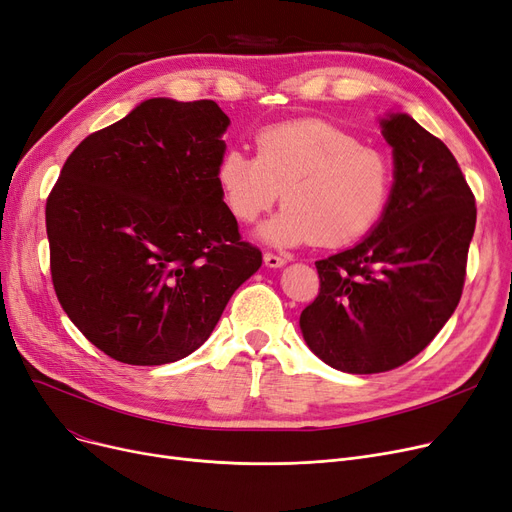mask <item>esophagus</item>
<instances>
[{
    "label": "esophagus",
    "instance_id": "obj_1",
    "mask_svg": "<svg viewBox=\"0 0 512 512\" xmlns=\"http://www.w3.org/2000/svg\"><path fill=\"white\" fill-rule=\"evenodd\" d=\"M263 263L268 265V268H280V265L286 263V259L282 255H276V253H265Z\"/></svg>",
    "mask_w": 512,
    "mask_h": 512
}]
</instances>
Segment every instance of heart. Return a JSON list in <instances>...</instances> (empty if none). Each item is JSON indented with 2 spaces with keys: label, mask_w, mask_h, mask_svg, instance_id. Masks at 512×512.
I'll return each mask as SVG.
<instances>
[{
  "label": "heart",
  "mask_w": 512,
  "mask_h": 512,
  "mask_svg": "<svg viewBox=\"0 0 512 512\" xmlns=\"http://www.w3.org/2000/svg\"><path fill=\"white\" fill-rule=\"evenodd\" d=\"M217 186L230 215L253 224L282 192L284 211L261 236L288 247L314 240L345 247L379 224L391 198L387 154L364 146L355 133L322 119L270 125L255 136V159L238 148L224 152Z\"/></svg>",
  "instance_id": "b5f03b06"
}]
</instances>
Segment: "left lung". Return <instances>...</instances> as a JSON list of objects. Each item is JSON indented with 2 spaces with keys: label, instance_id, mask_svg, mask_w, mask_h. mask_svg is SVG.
I'll list each match as a JSON object with an SVG mask.
<instances>
[{
  "label": "left lung",
  "instance_id": "obj_1",
  "mask_svg": "<svg viewBox=\"0 0 512 512\" xmlns=\"http://www.w3.org/2000/svg\"><path fill=\"white\" fill-rule=\"evenodd\" d=\"M395 184L381 224L316 261L320 293L301 311L320 360L351 374L404 366L454 314L475 232V194L450 148L408 115L383 121Z\"/></svg>",
  "mask_w": 512,
  "mask_h": 512
}]
</instances>
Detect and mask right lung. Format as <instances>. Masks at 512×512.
<instances>
[{
	"label": "right lung",
	"mask_w": 512,
	"mask_h": 512,
	"mask_svg": "<svg viewBox=\"0 0 512 512\" xmlns=\"http://www.w3.org/2000/svg\"><path fill=\"white\" fill-rule=\"evenodd\" d=\"M228 125L213 100L152 98L66 159L46 203L52 284L108 358H186L259 270L217 186Z\"/></svg>",
	"instance_id": "obj_1"
}]
</instances>
